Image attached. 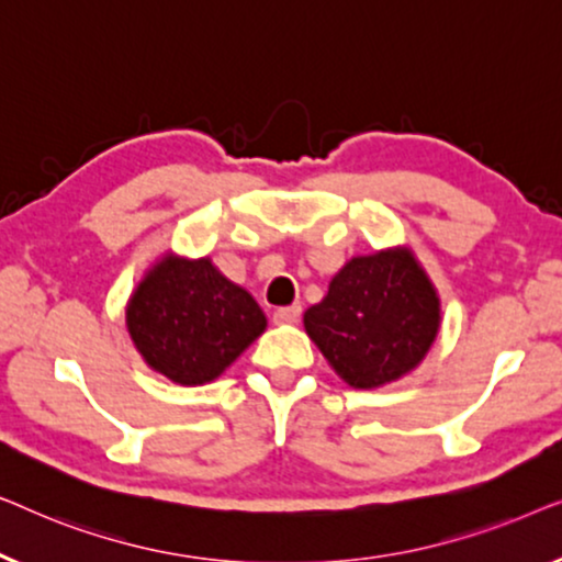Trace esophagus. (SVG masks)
Returning a JSON list of instances; mask_svg holds the SVG:
<instances>
[{"mask_svg": "<svg viewBox=\"0 0 562 562\" xmlns=\"http://www.w3.org/2000/svg\"><path fill=\"white\" fill-rule=\"evenodd\" d=\"M302 317V306L291 304V306H281V310L273 312V322L276 325H294Z\"/></svg>", "mask_w": 562, "mask_h": 562, "instance_id": "esophagus-1", "label": "esophagus"}]
</instances>
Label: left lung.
Here are the masks:
<instances>
[{"mask_svg": "<svg viewBox=\"0 0 562 562\" xmlns=\"http://www.w3.org/2000/svg\"><path fill=\"white\" fill-rule=\"evenodd\" d=\"M306 335L356 389L409 373L440 327V299L412 252L352 258L304 314Z\"/></svg>", "mask_w": 562, "mask_h": 562, "instance_id": "1", "label": "left lung"}]
</instances>
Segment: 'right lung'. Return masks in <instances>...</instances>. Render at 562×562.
<instances>
[{"instance_id": "obj_1", "label": "right lung", "mask_w": 562, "mask_h": 562, "mask_svg": "<svg viewBox=\"0 0 562 562\" xmlns=\"http://www.w3.org/2000/svg\"><path fill=\"white\" fill-rule=\"evenodd\" d=\"M127 329L145 363L196 386L217 379L263 333L266 314L212 260L166 258L130 299Z\"/></svg>"}]
</instances>
